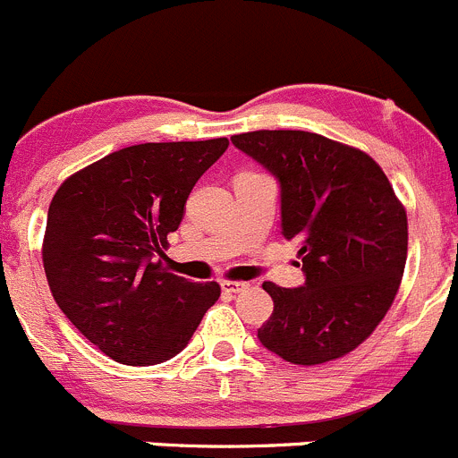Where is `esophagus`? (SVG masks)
Instances as JSON below:
<instances>
[{
	"instance_id": "obj_1",
	"label": "esophagus",
	"mask_w": 458,
	"mask_h": 458,
	"mask_svg": "<svg viewBox=\"0 0 458 458\" xmlns=\"http://www.w3.org/2000/svg\"><path fill=\"white\" fill-rule=\"evenodd\" d=\"M220 284H223L225 293H240L249 289V283H242V280H223Z\"/></svg>"
}]
</instances>
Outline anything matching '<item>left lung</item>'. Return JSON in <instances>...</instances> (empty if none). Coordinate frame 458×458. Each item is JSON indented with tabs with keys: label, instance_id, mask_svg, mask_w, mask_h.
Wrapping results in <instances>:
<instances>
[{
	"label": "left lung",
	"instance_id": "obj_1",
	"mask_svg": "<svg viewBox=\"0 0 458 458\" xmlns=\"http://www.w3.org/2000/svg\"><path fill=\"white\" fill-rule=\"evenodd\" d=\"M280 182L283 235L298 240L305 284L265 283L274 314L258 329L293 365L341 359L392 307L407 258V214L381 166L360 148L310 131L231 138Z\"/></svg>",
	"mask_w": 458,
	"mask_h": 458
}]
</instances>
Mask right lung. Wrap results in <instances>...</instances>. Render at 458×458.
<instances>
[{"label":"right lung","instance_id":"obj_1","mask_svg":"<svg viewBox=\"0 0 458 458\" xmlns=\"http://www.w3.org/2000/svg\"><path fill=\"white\" fill-rule=\"evenodd\" d=\"M229 140L147 142L66 178L48 207L44 271L66 318L124 365H157L187 347L218 283L165 269L166 235L182 223L200 175Z\"/></svg>","mask_w":458,"mask_h":458}]
</instances>
